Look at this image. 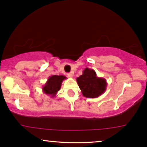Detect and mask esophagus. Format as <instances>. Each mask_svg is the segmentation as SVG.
<instances>
[{
	"label": "esophagus",
	"instance_id": "1",
	"mask_svg": "<svg viewBox=\"0 0 147 147\" xmlns=\"http://www.w3.org/2000/svg\"><path fill=\"white\" fill-rule=\"evenodd\" d=\"M73 73H69V74H67V76L69 77V78H73Z\"/></svg>",
	"mask_w": 147,
	"mask_h": 147
}]
</instances>
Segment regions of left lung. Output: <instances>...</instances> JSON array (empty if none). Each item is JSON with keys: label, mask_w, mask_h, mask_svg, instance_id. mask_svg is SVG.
<instances>
[{"label": "left lung", "mask_w": 147, "mask_h": 147, "mask_svg": "<svg viewBox=\"0 0 147 147\" xmlns=\"http://www.w3.org/2000/svg\"><path fill=\"white\" fill-rule=\"evenodd\" d=\"M76 81L82 95L87 98H97L106 90V79L97 77L95 70L88 67L85 68L82 75L78 77Z\"/></svg>", "instance_id": "left-lung-1"}]
</instances>
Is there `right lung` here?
<instances>
[{
    "instance_id": "obj_1",
    "label": "right lung",
    "mask_w": 147,
    "mask_h": 147,
    "mask_svg": "<svg viewBox=\"0 0 147 147\" xmlns=\"http://www.w3.org/2000/svg\"><path fill=\"white\" fill-rule=\"evenodd\" d=\"M65 79L66 77L62 75L51 76L48 78V81L43 86V92L52 97H55L58 91L61 89L63 81Z\"/></svg>"
}]
</instances>
